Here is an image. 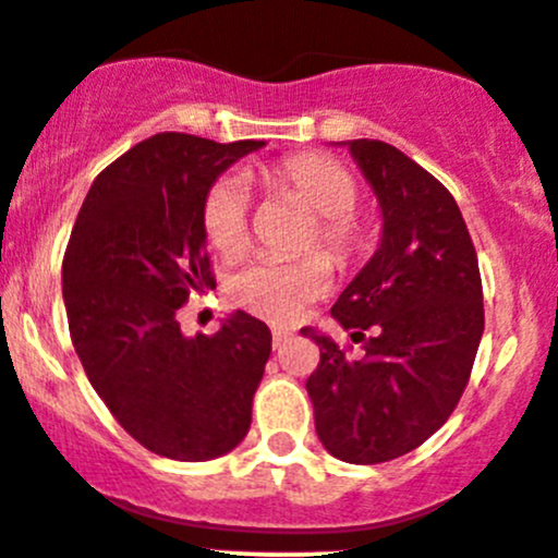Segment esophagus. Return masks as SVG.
<instances>
[{
	"label": "esophagus",
	"mask_w": 558,
	"mask_h": 558,
	"mask_svg": "<svg viewBox=\"0 0 558 558\" xmlns=\"http://www.w3.org/2000/svg\"><path fill=\"white\" fill-rule=\"evenodd\" d=\"M271 338H274V349H279L281 343L290 341L292 332H290V330H284V327H274V330H271Z\"/></svg>",
	"instance_id": "esophagus-1"
}]
</instances>
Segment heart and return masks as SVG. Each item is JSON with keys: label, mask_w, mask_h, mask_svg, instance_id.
<instances>
[{"label": "heart", "mask_w": 558, "mask_h": 558, "mask_svg": "<svg viewBox=\"0 0 558 558\" xmlns=\"http://www.w3.org/2000/svg\"><path fill=\"white\" fill-rule=\"evenodd\" d=\"M260 177L268 187L295 195L319 215L317 231L306 241V250L325 246L336 263H352L363 252L365 233L354 217L360 185L352 171L322 155H295L263 169ZM201 222L209 244L222 257H236L250 241V201L244 187L231 177L217 180L204 195ZM330 260L319 252L290 260L257 257L228 279V295L255 317L274 325H292L330 290Z\"/></svg>", "instance_id": "obj_1"}]
</instances>
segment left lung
I'll return each instance as SVG.
<instances>
[{"label": "left lung", "instance_id": "8db88e82", "mask_svg": "<svg viewBox=\"0 0 558 558\" xmlns=\"http://www.w3.org/2000/svg\"><path fill=\"white\" fill-rule=\"evenodd\" d=\"M381 204V244L341 292L332 317L365 357L306 327L319 365L306 389L327 451L352 464H378L418 449L438 433L470 381L484 287L478 255L453 195L398 147L349 142Z\"/></svg>", "mask_w": 558, "mask_h": 558}]
</instances>
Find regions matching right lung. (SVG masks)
Returning <instances> with one entry per match:
<instances>
[{
  "label": "right lung",
  "instance_id": "right-lung-1",
  "mask_svg": "<svg viewBox=\"0 0 558 558\" xmlns=\"http://www.w3.org/2000/svg\"><path fill=\"white\" fill-rule=\"evenodd\" d=\"M263 142L155 134L90 185L64 255L74 352L120 427L160 457L206 462L244 440L271 354L266 322L236 312L187 338L177 312L215 284L204 195Z\"/></svg>",
  "mask_w": 558,
  "mask_h": 558
}]
</instances>
